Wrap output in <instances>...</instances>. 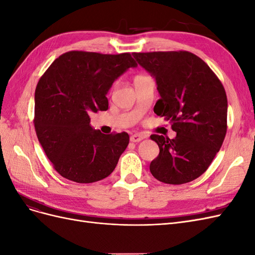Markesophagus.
<instances>
[{
	"label": "esophagus",
	"instance_id": "obj_1",
	"mask_svg": "<svg viewBox=\"0 0 255 255\" xmlns=\"http://www.w3.org/2000/svg\"><path fill=\"white\" fill-rule=\"evenodd\" d=\"M129 139H130V141H132V142H139V141H141L142 139H144V136L141 135V134H139V133H135V134L130 135Z\"/></svg>",
	"mask_w": 255,
	"mask_h": 255
}]
</instances>
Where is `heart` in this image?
<instances>
[{
	"label": "heart",
	"mask_w": 255,
	"mask_h": 255,
	"mask_svg": "<svg viewBox=\"0 0 255 255\" xmlns=\"http://www.w3.org/2000/svg\"><path fill=\"white\" fill-rule=\"evenodd\" d=\"M142 76H145V75H137V76H135V79H137V78H142Z\"/></svg>",
	"instance_id": "obj_1"
}]
</instances>
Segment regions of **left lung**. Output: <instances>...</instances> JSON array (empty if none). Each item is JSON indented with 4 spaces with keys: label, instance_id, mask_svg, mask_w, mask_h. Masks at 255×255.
<instances>
[{
    "label": "left lung",
    "instance_id": "8db88e82",
    "mask_svg": "<svg viewBox=\"0 0 255 255\" xmlns=\"http://www.w3.org/2000/svg\"><path fill=\"white\" fill-rule=\"evenodd\" d=\"M155 78L160 99L154 113L172 122L174 139L156 134L159 146L150 164L156 180L185 184L203 174L227 134L228 100L220 80L205 61L188 51L133 53Z\"/></svg>",
    "mask_w": 255,
    "mask_h": 255
}]
</instances>
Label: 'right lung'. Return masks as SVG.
Here are the masks:
<instances>
[{"mask_svg": "<svg viewBox=\"0 0 255 255\" xmlns=\"http://www.w3.org/2000/svg\"><path fill=\"white\" fill-rule=\"evenodd\" d=\"M137 64L129 53L70 51L53 61L35 90V130L54 169L87 184L109 176L129 141L128 133L102 134L91 113L106 111L116 79Z\"/></svg>", "mask_w": 255, "mask_h": 255, "instance_id": "right-lung-1", "label": "right lung"}]
</instances>
